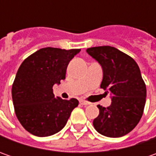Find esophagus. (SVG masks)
<instances>
[{
    "mask_svg": "<svg viewBox=\"0 0 156 156\" xmlns=\"http://www.w3.org/2000/svg\"><path fill=\"white\" fill-rule=\"evenodd\" d=\"M80 103L81 105H84V106H87V105L90 104V102H88V101H85V100H80Z\"/></svg>",
    "mask_w": 156,
    "mask_h": 156,
    "instance_id": "1",
    "label": "esophagus"
}]
</instances>
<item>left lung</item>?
<instances>
[{"mask_svg":"<svg viewBox=\"0 0 156 156\" xmlns=\"http://www.w3.org/2000/svg\"><path fill=\"white\" fill-rule=\"evenodd\" d=\"M87 53L101 66V87L110 92L112 100L108 108L97 106L94 127L107 137H122L135 129L144 110L147 90L140 69L132 57L114 47L89 48Z\"/></svg>","mask_w":156,"mask_h":156,"instance_id":"1","label":"left lung"}]
</instances>
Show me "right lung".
Listing matches in <instances>:
<instances>
[{"label": "right lung", "mask_w": 156, "mask_h": 156, "mask_svg": "<svg viewBox=\"0 0 156 156\" xmlns=\"http://www.w3.org/2000/svg\"><path fill=\"white\" fill-rule=\"evenodd\" d=\"M81 49L44 48L26 58L12 86V99L17 119L30 134L46 137L65 127L79 101L55 97L53 86L66 78L69 62Z\"/></svg>", "instance_id": "obj_1"}]
</instances>
